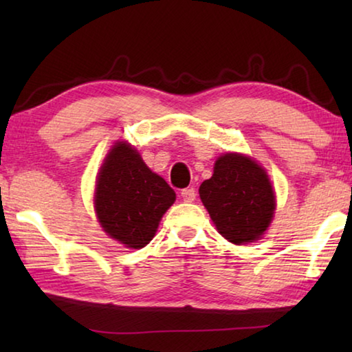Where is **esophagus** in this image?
Returning a JSON list of instances; mask_svg holds the SVG:
<instances>
[{
    "label": "esophagus",
    "mask_w": 352,
    "mask_h": 352,
    "mask_svg": "<svg viewBox=\"0 0 352 352\" xmlns=\"http://www.w3.org/2000/svg\"><path fill=\"white\" fill-rule=\"evenodd\" d=\"M182 197L184 201H188V204H190V201L195 200V189L194 188H186L182 190Z\"/></svg>",
    "instance_id": "esophagus-1"
}]
</instances>
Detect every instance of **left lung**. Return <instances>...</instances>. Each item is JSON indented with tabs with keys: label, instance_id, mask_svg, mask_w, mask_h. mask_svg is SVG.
<instances>
[{
	"label": "left lung",
	"instance_id": "left-lung-1",
	"mask_svg": "<svg viewBox=\"0 0 352 352\" xmlns=\"http://www.w3.org/2000/svg\"><path fill=\"white\" fill-rule=\"evenodd\" d=\"M199 194L219 233L236 245L261 239L276 208L265 169L242 153L220 155Z\"/></svg>",
	"mask_w": 352,
	"mask_h": 352
}]
</instances>
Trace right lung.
<instances>
[{"label": "right lung", "mask_w": 352, "mask_h": 352, "mask_svg": "<svg viewBox=\"0 0 352 352\" xmlns=\"http://www.w3.org/2000/svg\"><path fill=\"white\" fill-rule=\"evenodd\" d=\"M174 201V189L147 168L138 151L115 142L94 189V210L105 233L127 248L146 247Z\"/></svg>", "instance_id": "1"}]
</instances>
